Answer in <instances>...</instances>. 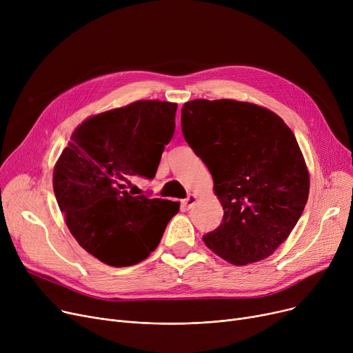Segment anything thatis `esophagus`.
I'll list each match as a JSON object with an SVG mask.
<instances>
[{
  "mask_svg": "<svg viewBox=\"0 0 353 353\" xmlns=\"http://www.w3.org/2000/svg\"><path fill=\"white\" fill-rule=\"evenodd\" d=\"M196 199H197V197H196L194 194H189L186 199H184V200L181 201V205L189 210V209H192V208H193V205L196 203Z\"/></svg>",
  "mask_w": 353,
  "mask_h": 353,
  "instance_id": "34e87169",
  "label": "esophagus"
}]
</instances>
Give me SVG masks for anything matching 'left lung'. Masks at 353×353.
Instances as JSON below:
<instances>
[{
	"mask_svg": "<svg viewBox=\"0 0 353 353\" xmlns=\"http://www.w3.org/2000/svg\"><path fill=\"white\" fill-rule=\"evenodd\" d=\"M181 132L213 176L223 206L206 246L242 266L269 257L303 213L309 173L292 130L273 111L234 100H193Z\"/></svg>",
	"mask_w": 353,
	"mask_h": 353,
	"instance_id": "8db88e82",
	"label": "left lung"
}]
</instances>
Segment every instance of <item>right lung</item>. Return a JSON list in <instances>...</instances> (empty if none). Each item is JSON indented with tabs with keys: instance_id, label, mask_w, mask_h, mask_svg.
Here are the masks:
<instances>
[{
	"instance_id": "add662e5",
	"label": "right lung",
	"mask_w": 353,
	"mask_h": 353,
	"mask_svg": "<svg viewBox=\"0 0 353 353\" xmlns=\"http://www.w3.org/2000/svg\"><path fill=\"white\" fill-rule=\"evenodd\" d=\"M177 104L140 100L83 121L54 167L52 186L79 245L105 265L140 263L160 243L179 203L127 193L153 179L176 128Z\"/></svg>"
}]
</instances>
